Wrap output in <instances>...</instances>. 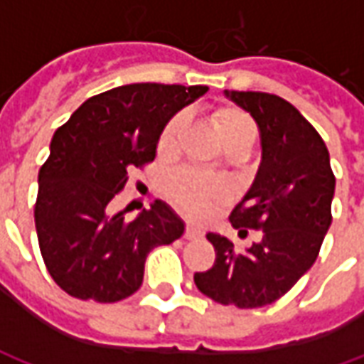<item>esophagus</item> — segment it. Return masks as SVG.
<instances>
[{"instance_id": "obj_1", "label": "esophagus", "mask_w": 364, "mask_h": 364, "mask_svg": "<svg viewBox=\"0 0 364 364\" xmlns=\"http://www.w3.org/2000/svg\"><path fill=\"white\" fill-rule=\"evenodd\" d=\"M185 237H187V240H197V237H203V230L195 228V226H187V228H185Z\"/></svg>"}]
</instances>
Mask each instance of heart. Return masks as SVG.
I'll use <instances>...</instances> for the list:
<instances>
[{"label": "heart", "mask_w": 364, "mask_h": 364, "mask_svg": "<svg viewBox=\"0 0 364 364\" xmlns=\"http://www.w3.org/2000/svg\"><path fill=\"white\" fill-rule=\"evenodd\" d=\"M213 120L226 150L230 148L250 150L255 142L257 136L255 122L242 109L230 105L218 107L213 112ZM183 128H185V114H175L173 119L167 120L158 140L159 156H171L177 150ZM167 195L185 214L193 218H205L216 203L228 200L230 185L222 179L195 173V171H177L167 181Z\"/></svg>", "instance_id": "b5f03b06"}]
</instances>
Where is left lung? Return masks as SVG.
I'll list each match as a JSON object with an SVG mask.
<instances>
[{
  "instance_id": "1",
  "label": "left lung",
  "mask_w": 364,
  "mask_h": 364,
  "mask_svg": "<svg viewBox=\"0 0 364 364\" xmlns=\"http://www.w3.org/2000/svg\"><path fill=\"white\" fill-rule=\"evenodd\" d=\"M224 93L252 114L261 132V166L230 222L263 234L237 252L228 237L208 232L216 259L195 273V284L218 304L259 308L287 294L314 265L331 224L336 175L326 142L296 107L261 91Z\"/></svg>"
}]
</instances>
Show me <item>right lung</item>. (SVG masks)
<instances>
[{
	"instance_id": "add662e5",
	"label": "right lung",
	"mask_w": 364,
	"mask_h": 364,
	"mask_svg": "<svg viewBox=\"0 0 364 364\" xmlns=\"http://www.w3.org/2000/svg\"><path fill=\"white\" fill-rule=\"evenodd\" d=\"M206 85L130 83L90 97L54 132L38 171L35 226L44 265L70 296L119 302L140 289L148 253L183 236L164 200L132 222L112 198L128 173L156 158L167 120L205 95Z\"/></svg>"
}]
</instances>
